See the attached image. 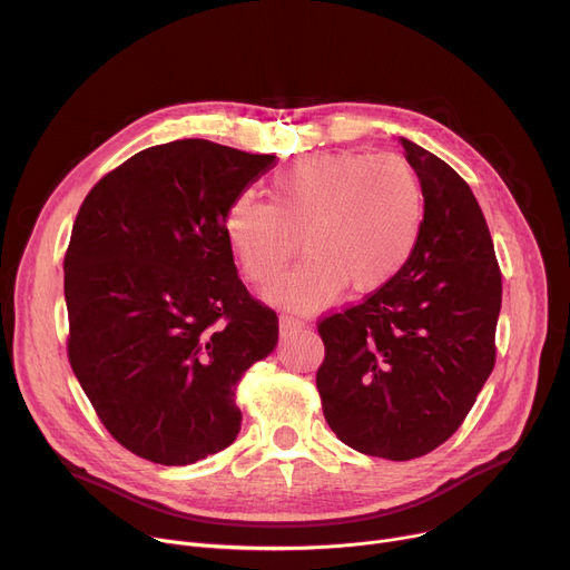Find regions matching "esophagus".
<instances>
[{
  "mask_svg": "<svg viewBox=\"0 0 570 570\" xmlns=\"http://www.w3.org/2000/svg\"><path fill=\"white\" fill-rule=\"evenodd\" d=\"M307 327V323L303 318L297 316H288V314H282L279 316V333L282 335H293V333H303Z\"/></svg>",
  "mask_w": 570,
  "mask_h": 570,
  "instance_id": "34e87169",
  "label": "esophagus"
}]
</instances>
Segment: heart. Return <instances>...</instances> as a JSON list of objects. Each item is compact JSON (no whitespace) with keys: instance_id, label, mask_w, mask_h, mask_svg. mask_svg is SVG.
<instances>
[{"instance_id":"obj_1","label":"heart","mask_w":570,"mask_h":570,"mask_svg":"<svg viewBox=\"0 0 570 570\" xmlns=\"http://www.w3.org/2000/svg\"><path fill=\"white\" fill-rule=\"evenodd\" d=\"M269 196V205L233 198L224 235L243 275L261 286L282 273L301 235L309 254L265 293L301 312L331 305L346 284L367 293L391 282L425 217L421 177L400 155H314L282 168Z\"/></svg>"}]
</instances>
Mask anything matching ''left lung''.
Segmentation results:
<instances>
[{"label": "left lung", "mask_w": 570, "mask_h": 570, "mask_svg": "<svg viewBox=\"0 0 570 570\" xmlns=\"http://www.w3.org/2000/svg\"><path fill=\"white\" fill-rule=\"evenodd\" d=\"M425 189L417 245L361 305L318 323L323 415L353 451L413 460L451 439L494 367L501 273L464 179L400 138Z\"/></svg>", "instance_id": "8db88e82"}]
</instances>
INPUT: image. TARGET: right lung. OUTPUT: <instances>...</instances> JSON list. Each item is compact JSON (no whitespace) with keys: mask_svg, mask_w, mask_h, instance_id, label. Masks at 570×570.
<instances>
[{"mask_svg":"<svg viewBox=\"0 0 570 570\" xmlns=\"http://www.w3.org/2000/svg\"><path fill=\"white\" fill-rule=\"evenodd\" d=\"M275 161L173 140L110 170L78 209L69 363L106 430L142 460L194 464L239 432L235 385L275 351L279 321L239 282L224 213Z\"/></svg>","mask_w":570,"mask_h":570,"instance_id":"obj_1","label":"right lung"}]
</instances>
